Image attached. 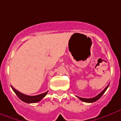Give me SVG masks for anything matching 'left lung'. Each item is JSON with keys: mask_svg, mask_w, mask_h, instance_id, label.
Masks as SVG:
<instances>
[{"mask_svg": "<svg viewBox=\"0 0 121 121\" xmlns=\"http://www.w3.org/2000/svg\"><path fill=\"white\" fill-rule=\"evenodd\" d=\"M109 84L104 89V90L103 91H102L99 95H97L96 97H93V98H89V99H85V98H81V97H78V98L80 100H81L83 102H86V103H93V102H95L96 101H97L98 99H99L101 97V96L103 94H104V93L106 91V90L107 89V88H108V87H109Z\"/></svg>", "mask_w": 121, "mask_h": 121, "instance_id": "left-lung-1", "label": "left lung"}]
</instances>
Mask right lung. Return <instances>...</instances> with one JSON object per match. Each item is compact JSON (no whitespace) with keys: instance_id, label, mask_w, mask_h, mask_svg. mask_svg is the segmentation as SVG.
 Segmentation results:
<instances>
[{"instance_id":"right-lung-1","label":"right lung","mask_w":121,"mask_h":121,"mask_svg":"<svg viewBox=\"0 0 121 121\" xmlns=\"http://www.w3.org/2000/svg\"><path fill=\"white\" fill-rule=\"evenodd\" d=\"M12 90L14 91V92L16 93V95L18 97V98L22 100V101L25 102L26 103H37V102H39L41 101L42 99L47 95L48 91L45 92L43 93L40 94V95H35V96H30V95H25V94H23L22 93H20L18 91H17L16 89L14 88L12 86H11Z\"/></svg>"}]
</instances>
